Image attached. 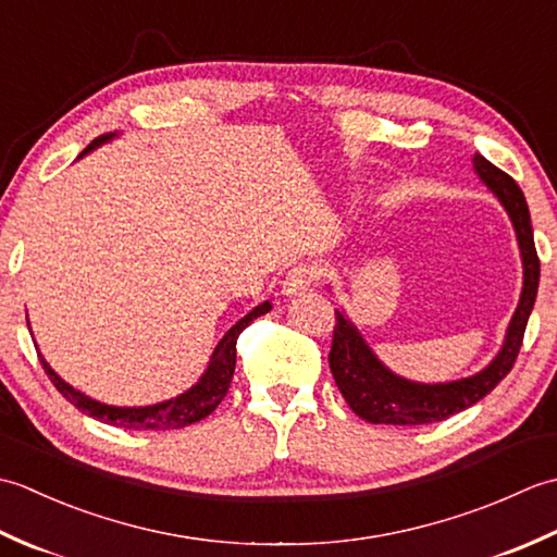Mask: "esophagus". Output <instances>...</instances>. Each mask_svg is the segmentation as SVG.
<instances>
[{
	"label": "esophagus",
	"instance_id": "1",
	"mask_svg": "<svg viewBox=\"0 0 557 557\" xmlns=\"http://www.w3.org/2000/svg\"><path fill=\"white\" fill-rule=\"evenodd\" d=\"M315 277H318L315 265H309V263L294 265V268L287 272L285 282H282V294H285V297H299V294L311 289Z\"/></svg>",
	"mask_w": 557,
	"mask_h": 557
}]
</instances>
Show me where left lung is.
Here are the masks:
<instances>
[{"mask_svg":"<svg viewBox=\"0 0 557 557\" xmlns=\"http://www.w3.org/2000/svg\"><path fill=\"white\" fill-rule=\"evenodd\" d=\"M474 170L481 176V182L491 188L493 196H498L507 215H510L524 265L522 297H519L517 311L510 325H507L503 347L498 357L476 375L435 385L411 383L407 377L395 375L393 371L385 369L349 318L342 311H335L337 323L333 333V347H330L327 357L330 371H333L342 397L347 399L351 411L363 421L419 425L453 417V413L465 411L471 405H476L479 399L486 397L512 371L517 354L522 349L524 330L531 309H534L541 275L529 206L522 188L515 184L512 176L495 168V164L479 156V152L474 156Z\"/></svg>","mask_w":557,"mask_h":557,"instance_id":"1","label":"left lung"}]
</instances>
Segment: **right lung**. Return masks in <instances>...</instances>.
Segmentation results:
<instances>
[{
  "instance_id": "right-lung-1",
  "label": "right lung",
  "mask_w": 557,
  "mask_h": 557,
  "mask_svg": "<svg viewBox=\"0 0 557 557\" xmlns=\"http://www.w3.org/2000/svg\"><path fill=\"white\" fill-rule=\"evenodd\" d=\"M116 134H104L100 138L92 140V144L81 152V156H86V152L96 150L98 146L108 144ZM272 309L270 301H263L251 313H246L239 323L232 325L227 330V335H224L215 351H212L210 363L206 373L200 375V381L188 387L186 393L176 395L174 399L168 401H160V405H150V407H112V405H102V401L92 399L88 395L78 393L76 387H71L66 381H62L52 369L50 363L42 359V354L38 351L42 369L50 377L52 385L62 393L71 405L76 409H81L83 413H88V417L98 419L102 423H110V425H120V429H136V431H170V429H184L188 423H196L200 419H206L208 413H212L218 409L220 401L224 399L232 383V375H234V366H236V339L244 333V327H248V323L253 321V318L263 315Z\"/></svg>"
}]
</instances>
